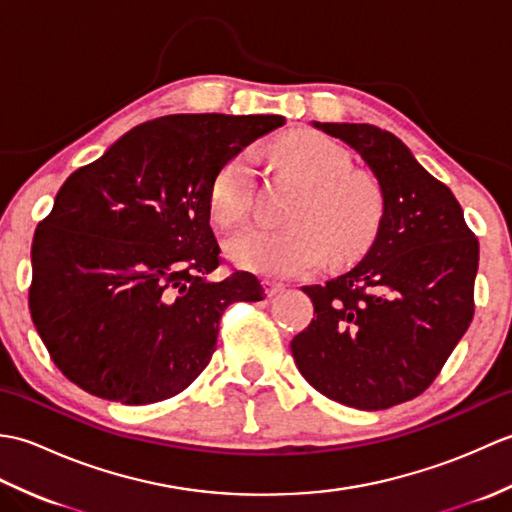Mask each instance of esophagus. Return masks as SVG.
<instances>
[{
	"label": "esophagus",
	"instance_id": "1",
	"mask_svg": "<svg viewBox=\"0 0 512 512\" xmlns=\"http://www.w3.org/2000/svg\"><path fill=\"white\" fill-rule=\"evenodd\" d=\"M264 288H266V295H268V297H275V295H279V292L284 290L286 286L281 284V281H275V279H264Z\"/></svg>",
	"mask_w": 512,
	"mask_h": 512
}]
</instances>
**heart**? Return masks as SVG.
<instances>
[{"instance_id": "b5f03b06", "label": "heart", "mask_w": 512, "mask_h": 512, "mask_svg": "<svg viewBox=\"0 0 512 512\" xmlns=\"http://www.w3.org/2000/svg\"><path fill=\"white\" fill-rule=\"evenodd\" d=\"M275 158L306 191L292 209L290 226L253 224L228 237L226 255L244 270L268 277H301L328 255L334 264L361 257L380 224V193L374 182L352 173L350 156L332 138L292 132L275 143ZM253 204V154L242 151L217 173L211 211L224 226L242 222Z\"/></svg>"}]
</instances>
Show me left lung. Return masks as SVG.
I'll return each instance as SVG.
<instances>
[{"mask_svg":"<svg viewBox=\"0 0 512 512\" xmlns=\"http://www.w3.org/2000/svg\"><path fill=\"white\" fill-rule=\"evenodd\" d=\"M312 125L372 169L383 215L350 273L301 288L317 317L290 350L323 396L389 409L420 396L469 330L480 244L451 189L400 138L367 123Z\"/></svg>","mask_w":512,"mask_h":512,"instance_id":"obj_1","label":"left lung"}]
</instances>
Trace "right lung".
<instances>
[{"mask_svg": "<svg viewBox=\"0 0 512 512\" xmlns=\"http://www.w3.org/2000/svg\"><path fill=\"white\" fill-rule=\"evenodd\" d=\"M284 116L171 114L134 127L63 182L32 239V323L54 365L92 396L149 405L209 365L222 312L262 301L250 273L222 281L211 187Z\"/></svg>", "mask_w": 512, "mask_h": 512, "instance_id": "add662e5", "label": "right lung"}]
</instances>
